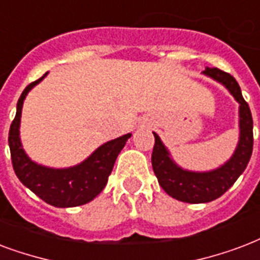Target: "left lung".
Instances as JSON below:
<instances>
[{"label":"left lung","instance_id":"left-lung-1","mask_svg":"<svg viewBox=\"0 0 260 260\" xmlns=\"http://www.w3.org/2000/svg\"><path fill=\"white\" fill-rule=\"evenodd\" d=\"M203 75L222 84L239 102L240 136L233 155L223 165L209 172H192L178 166L173 161L169 150L162 143L161 138L152 132L155 144L151 164L158 183L168 195L185 203H207L222 196L244 172L252 154V116L248 104L241 95L239 83L232 75L218 68H206Z\"/></svg>","mask_w":260,"mask_h":260}]
</instances>
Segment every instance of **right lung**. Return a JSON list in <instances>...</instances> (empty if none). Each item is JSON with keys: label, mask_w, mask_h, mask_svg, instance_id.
Returning a JSON list of instances; mask_svg holds the SVG:
<instances>
[{"label": "right lung", "mask_w": 260, "mask_h": 260, "mask_svg": "<svg viewBox=\"0 0 260 260\" xmlns=\"http://www.w3.org/2000/svg\"><path fill=\"white\" fill-rule=\"evenodd\" d=\"M46 75L47 73H45L37 82L25 87L17 101L15 120L12 121L8 138L13 169L23 185L49 205L61 209L86 205L102 192L117 156L132 135H122L114 140L106 142L84 161L71 168L55 169L34 162L27 155L20 140L21 109L27 94L42 82Z\"/></svg>", "instance_id": "right-lung-1"}]
</instances>
